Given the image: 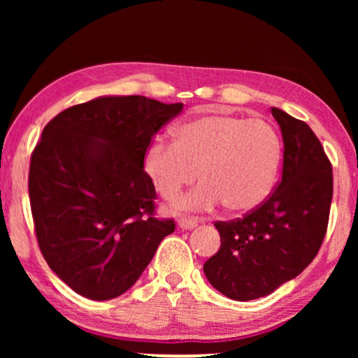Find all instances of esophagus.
Here are the masks:
<instances>
[{"mask_svg": "<svg viewBox=\"0 0 358 358\" xmlns=\"http://www.w3.org/2000/svg\"><path fill=\"white\" fill-rule=\"evenodd\" d=\"M199 223H200V220L194 218V217H182V218L178 220V224L182 229H192V228L197 227Z\"/></svg>", "mask_w": 358, "mask_h": 358, "instance_id": "1", "label": "esophagus"}]
</instances>
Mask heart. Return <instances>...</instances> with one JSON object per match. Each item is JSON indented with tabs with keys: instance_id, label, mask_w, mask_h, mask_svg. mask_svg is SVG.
Listing matches in <instances>:
<instances>
[{
	"instance_id": "obj_1",
	"label": "heart",
	"mask_w": 358,
	"mask_h": 358,
	"mask_svg": "<svg viewBox=\"0 0 358 358\" xmlns=\"http://www.w3.org/2000/svg\"><path fill=\"white\" fill-rule=\"evenodd\" d=\"M176 140L156 138L143 156V168L161 197L182 200L187 210H210L222 202L229 212L257 207L271 192L282 158V141L266 120L234 114H207L174 131Z\"/></svg>"
}]
</instances>
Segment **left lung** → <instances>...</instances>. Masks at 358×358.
<instances>
[{
	"label": "left lung",
	"mask_w": 358,
	"mask_h": 358,
	"mask_svg": "<svg viewBox=\"0 0 358 358\" xmlns=\"http://www.w3.org/2000/svg\"><path fill=\"white\" fill-rule=\"evenodd\" d=\"M283 138L282 179L243 218L215 222L218 252L205 277L224 296L256 300L305 271L324 241L332 202V164L308 124L272 107Z\"/></svg>",
	"instance_id": "obj_1"
}]
</instances>
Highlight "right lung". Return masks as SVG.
Instances as JSON below:
<instances>
[{
  "label": "right lung",
  "instance_id": "obj_1",
  "mask_svg": "<svg viewBox=\"0 0 358 358\" xmlns=\"http://www.w3.org/2000/svg\"><path fill=\"white\" fill-rule=\"evenodd\" d=\"M180 110L145 96L97 97L43 129L29 168L34 229L48 267L78 295H122L174 231L173 218L156 217L143 156Z\"/></svg>",
  "mask_w": 358,
  "mask_h": 358
}]
</instances>
